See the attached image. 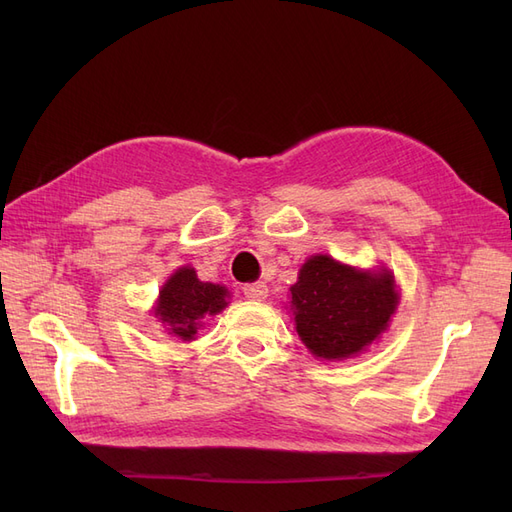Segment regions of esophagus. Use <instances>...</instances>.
<instances>
[{
	"mask_svg": "<svg viewBox=\"0 0 512 512\" xmlns=\"http://www.w3.org/2000/svg\"><path fill=\"white\" fill-rule=\"evenodd\" d=\"M243 294L252 301H265L269 297V286L265 282H254V284H245Z\"/></svg>",
	"mask_w": 512,
	"mask_h": 512,
	"instance_id": "34e87169",
	"label": "esophagus"
}]
</instances>
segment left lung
Segmentation results:
<instances>
[{"instance_id": "8db88e82", "label": "left lung", "mask_w": 512, "mask_h": 512, "mask_svg": "<svg viewBox=\"0 0 512 512\" xmlns=\"http://www.w3.org/2000/svg\"><path fill=\"white\" fill-rule=\"evenodd\" d=\"M290 292L297 333L320 359L359 354L386 329L397 305L389 271H356L329 256L309 258Z\"/></svg>"}]
</instances>
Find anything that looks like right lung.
Segmentation results:
<instances>
[{
    "mask_svg": "<svg viewBox=\"0 0 512 512\" xmlns=\"http://www.w3.org/2000/svg\"><path fill=\"white\" fill-rule=\"evenodd\" d=\"M228 290L220 284L200 282L196 271L190 267L179 269L160 290V301L156 307V316L173 335L190 342L200 327V320L215 316L228 305Z\"/></svg>",
    "mask_w": 512,
    "mask_h": 512,
    "instance_id": "1",
    "label": "right lung"
}]
</instances>
